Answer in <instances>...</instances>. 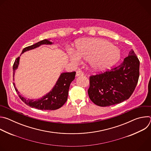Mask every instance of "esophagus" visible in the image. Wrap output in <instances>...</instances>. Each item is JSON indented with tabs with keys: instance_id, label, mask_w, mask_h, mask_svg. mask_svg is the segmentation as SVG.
I'll return each instance as SVG.
<instances>
[{
	"instance_id": "esophagus-1",
	"label": "esophagus",
	"mask_w": 151,
	"mask_h": 151,
	"mask_svg": "<svg viewBox=\"0 0 151 151\" xmlns=\"http://www.w3.org/2000/svg\"><path fill=\"white\" fill-rule=\"evenodd\" d=\"M82 75H83V72H82L81 70H78L76 71V76H82Z\"/></svg>"
}]
</instances>
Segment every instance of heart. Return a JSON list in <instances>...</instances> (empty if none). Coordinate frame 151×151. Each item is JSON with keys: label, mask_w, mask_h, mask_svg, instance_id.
<instances>
[{"label": "heart", "mask_w": 151, "mask_h": 151, "mask_svg": "<svg viewBox=\"0 0 151 151\" xmlns=\"http://www.w3.org/2000/svg\"><path fill=\"white\" fill-rule=\"evenodd\" d=\"M69 60L78 63L81 58L88 61L91 69L94 72L109 69L119 61L121 52L111 42L101 39H85L76 42L75 51L69 50Z\"/></svg>", "instance_id": "obj_1"}]
</instances>
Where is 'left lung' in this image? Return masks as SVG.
Wrapping results in <instances>:
<instances>
[{
  "mask_svg": "<svg viewBox=\"0 0 151 151\" xmlns=\"http://www.w3.org/2000/svg\"><path fill=\"white\" fill-rule=\"evenodd\" d=\"M140 61L133 50L119 66L90 77V100L102 107L120 103L130 98L138 82Z\"/></svg>",
  "mask_w": 151,
  "mask_h": 151,
  "instance_id": "8db88e82",
  "label": "left lung"
}]
</instances>
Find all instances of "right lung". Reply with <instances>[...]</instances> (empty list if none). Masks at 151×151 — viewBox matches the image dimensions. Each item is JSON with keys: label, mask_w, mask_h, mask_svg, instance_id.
I'll use <instances>...</instances> for the list:
<instances>
[{"label": "right lung", "mask_w": 151, "mask_h": 151, "mask_svg": "<svg viewBox=\"0 0 151 151\" xmlns=\"http://www.w3.org/2000/svg\"><path fill=\"white\" fill-rule=\"evenodd\" d=\"M53 43L49 39H44L39 41L35 44L24 48L21 54L26 51L33 50L40 47L42 45H52ZM19 62V57L16 58L13 65V77L14 80V75L15 70L17 69ZM76 72H65L61 73L55 85L52 89L46 95L37 100H32L24 97L21 95L15 87V83H13L15 90L18 96L24 103L33 108L39 110H55L59 109L68 100L69 87L71 82L75 79Z\"/></svg>", "instance_id": "obj_1"}]
</instances>
